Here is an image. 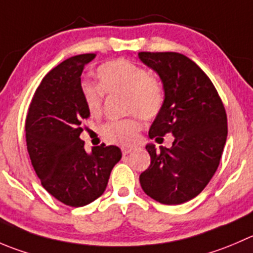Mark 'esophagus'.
Listing matches in <instances>:
<instances>
[{
	"label": "esophagus",
	"mask_w": 253,
	"mask_h": 253,
	"mask_svg": "<svg viewBox=\"0 0 253 253\" xmlns=\"http://www.w3.org/2000/svg\"><path fill=\"white\" fill-rule=\"evenodd\" d=\"M133 149H134L133 146H122L121 147V151H122V154H124V156L128 154L129 152H132Z\"/></svg>",
	"instance_id": "esophagus-1"
}]
</instances>
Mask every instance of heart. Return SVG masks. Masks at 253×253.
<instances>
[{"label": "heart", "mask_w": 253, "mask_h": 253, "mask_svg": "<svg viewBox=\"0 0 253 253\" xmlns=\"http://www.w3.org/2000/svg\"><path fill=\"white\" fill-rule=\"evenodd\" d=\"M99 85L85 83L83 99L87 111L100 117L104 111V92L121 94L125 96V114H133L127 119L111 122L102 127V137L110 143L129 144L136 141L142 129L143 119H156L166 102L163 84L151 77L144 68L125 59L107 61L96 70Z\"/></svg>", "instance_id": "heart-1"}]
</instances>
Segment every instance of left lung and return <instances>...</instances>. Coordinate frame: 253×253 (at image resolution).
I'll list each match as a JSON object with an SVG mask.
<instances>
[{
    "label": "left lung",
    "mask_w": 253,
    "mask_h": 253,
    "mask_svg": "<svg viewBox=\"0 0 253 253\" xmlns=\"http://www.w3.org/2000/svg\"><path fill=\"white\" fill-rule=\"evenodd\" d=\"M159 75L166 91L149 138L174 136L170 148L148 143L151 166L139 175L143 192L156 202L178 205L203 192L219 167L227 137V117L208 75L183 54L138 53Z\"/></svg>",
    "instance_id": "1"
}]
</instances>
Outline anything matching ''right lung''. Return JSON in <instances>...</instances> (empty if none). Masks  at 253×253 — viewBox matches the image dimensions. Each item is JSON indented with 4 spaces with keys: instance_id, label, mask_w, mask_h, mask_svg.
I'll list each match as a JSON object with an SVG mask.
<instances>
[{
    "instance_id": "add662e5",
    "label": "right lung",
    "mask_w": 253,
    "mask_h": 253,
    "mask_svg": "<svg viewBox=\"0 0 253 253\" xmlns=\"http://www.w3.org/2000/svg\"><path fill=\"white\" fill-rule=\"evenodd\" d=\"M95 54L72 56L51 69L34 92L26 119L29 158L42 185L63 204L79 208L104 194L121 149L101 144L90 153L80 139L90 112L82 74Z\"/></svg>"
}]
</instances>
